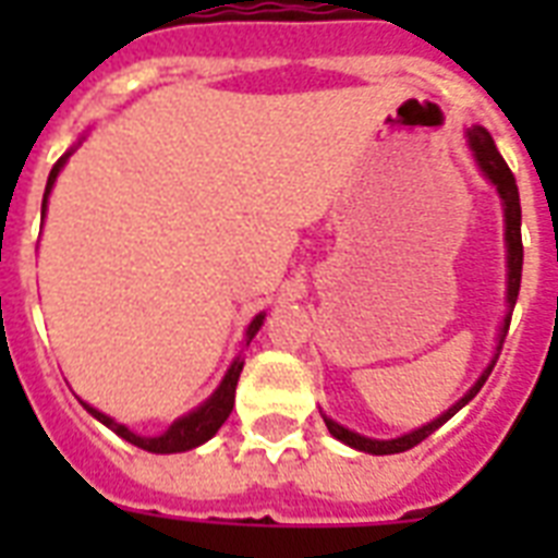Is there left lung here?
Here are the masks:
<instances>
[{
	"label": "left lung",
	"instance_id": "left-lung-1",
	"mask_svg": "<svg viewBox=\"0 0 558 558\" xmlns=\"http://www.w3.org/2000/svg\"><path fill=\"white\" fill-rule=\"evenodd\" d=\"M466 138H469V147H472V156H475L477 168L484 170V177L498 187V196L504 202V240H507V306H515V298H519V289H521V263H524V245H521V202H519V185H515V177H512V170L507 168V161L501 159V153L495 147L493 135L486 133L484 126H472L466 130ZM510 330V313L504 318V327H501V336H498V353H501V344H504V336ZM498 353L495 359L489 362L484 373H481V379L472 385V388L463 393V397L454 402V405L440 414L437 420H432L428 425L423 428H416L411 434H402V437H393V440H371V437H362V434L350 432L344 425H339L336 420H330L327 414L324 416V423L330 428V434L336 440L348 442L350 449H359V451H367V454H397V451H408L414 449L416 442H423L428 434H434L440 428L442 423H449L451 416L458 414L460 408L466 405L469 399H475V393L484 388L486 376L493 373L495 362H498Z\"/></svg>",
	"mask_w": 558,
	"mask_h": 558
}]
</instances>
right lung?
<instances>
[{
	"label": "right lung",
	"mask_w": 558,
	"mask_h": 558,
	"mask_svg": "<svg viewBox=\"0 0 558 558\" xmlns=\"http://www.w3.org/2000/svg\"><path fill=\"white\" fill-rule=\"evenodd\" d=\"M69 156H72V150L65 153V156H60L54 168H51V173H48V185H46V193H43V217H46L48 193H51V187H54L57 173L63 170ZM263 318H266L263 313L254 315V322L248 324V330H245V344L254 339V332L260 330ZM240 371H243V359L236 356L234 362H231V367H228L226 376H222V381H219V388L214 390V393H210L199 408H193L191 414L179 416L177 423L170 425L165 434H159V437H142V434L130 432L126 425L116 423L112 416L100 414L98 408L86 405V402H83V408H86L95 420H100V423L107 425V428H112L118 437H124L126 442H133V446H138V449L153 451V454H177V451L196 449V446H202V442L210 440V437L219 432V425L226 423L228 414H231V408H234V390H236V379H240Z\"/></svg>",
	"instance_id": "right-lung-1"
}]
</instances>
